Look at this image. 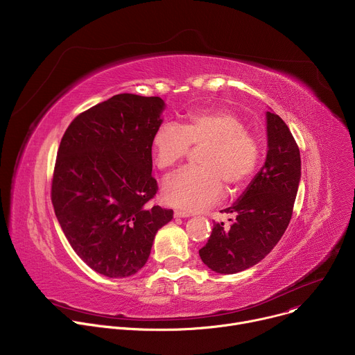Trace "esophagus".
<instances>
[{"label": "esophagus", "mask_w": 355, "mask_h": 355, "mask_svg": "<svg viewBox=\"0 0 355 355\" xmlns=\"http://www.w3.org/2000/svg\"><path fill=\"white\" fill-rule=\"evenodd\" d=\"M174 216H175V218H189L191 215L187 214V212H182V211H175V212H174Z\"/></svg>", "instance_id": "1"}]
</instances>
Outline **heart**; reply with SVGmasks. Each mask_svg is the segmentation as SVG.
<instances>
[{
    "mask_svg": "<svg viewBox=\"0 0 355 355\" xmlns=\"http://www.w3.org/2000/svg\"><path fill=\"white\" fill-rule=\"evenodd\" d=\"M191 146H205L198 156L200 167L185 168L163 185L167 204L189 212L216 204L225 193L223 182L230 191L244 188L261 162L257 137L245 130L239 115L227 110L192 112L181 126L163 122L151 137L155 163L163 171L180 164Z\"/></svg>",
    "mask_w": 355,
    "mask_h": 355,
    "instance_id": "obj_1",
    "label": "heart"
}]
</instances>
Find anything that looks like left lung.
<instances>
[{
    "label": "left lung",
    "mask_w": 355,
    "mask_h": 355,
    "mask_svg": "<svg viewBox=\"0 0 355 355\" xmlns=\"http://www.w3.org/2000/svg\"><path fill=\"white\" fill-rule=\"evenodd\" d=\"M267 159L245 191L226 214L230 227L215 223L200 260L218 274H236L266 259L285 233L300 181V155L286 123L271 110L266 112ZM232 220V219H230Z\"/></svg>",
    "instance_id": "obj_1"
}]
</instances>
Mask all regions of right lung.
I'll list each match as a JSON object with an SVG mask.
<instances>
[{"label": "right lung", "instance_id": "obj_1", "mask_svg": "<svg viewBox=\"0 0 355 355\" xmlns=\"http://www.w3.org/2000/svg\"><path fill=\"white\" fill-rule=\"evenodd\" d=\"M160 96L118 94L80 114L58 151L52 182L56 218L77 256L95 272L126 278L146 264L171 209L148 202L151 137L163 123Z\"/></svg>", "mask_w": 355, "mask_h": 355}]
</instances>
